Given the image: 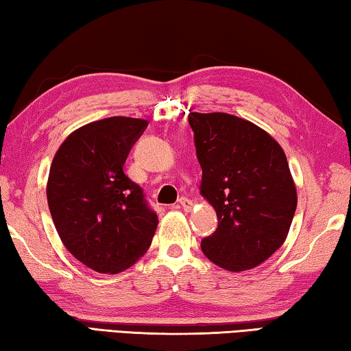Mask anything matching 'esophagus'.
I'll return each instance as SVG.
<instances>
[{
	"instance_id": "esophagus-1",
	"label": "esophagus",
	"mask_w": 351,
	"mask_h": 351,
	"mask_svg": "<svg viewBox=\"0 0 351 351\" xmlns=\"http://www.w3.org/2000/svg\"><path fill=\"white\" fill-rule=\"evenodd\" d=\"M180 206L184 210H190L193 207V203L189 198H180Z\"/></svg>"
}]
</instances>
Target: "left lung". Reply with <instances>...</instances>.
Wrapping results in <instances>:
<instances>
[{
    "instance_id": "1",
    "label": "left lung",
    "mask_w": 351,
    "mask_h": 351,
    "mask_svg": "<svg viewBox=\"0 0 351 351\" xmlns=\"http://www.w3.org/2000/svg\"><path fill=\"white\" fill-rule=\"evenodd\" d=\"M201 195L218 228L201 240L207 258L232 272L255 268L283 245L297 207L285 152L252 122L226 112H189Z\"/></svg>"
}]
</instances>
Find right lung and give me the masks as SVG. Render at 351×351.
<instances>
[{
	"mask_svg": "<svg viewBox=\"0 0 351 351\" xmlns=\"http://www.w3.org/2000/svg\"><path fill=\"white\" fill-rule=\"evenodd\" d=\"M148 122L114 116L71 133L47 180V204L64 247L102 274L134 265L158 226L144 192L123 173L128 153Z\"/></svg>",
	"mask_w": 351,
	"mask_h": 351,
	"instance_id": "1",
	"label": "right lung"
}]
</instances>
